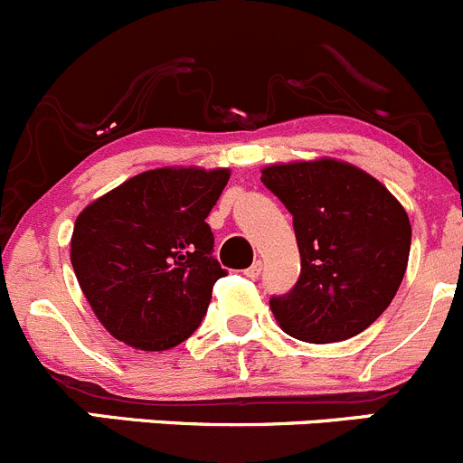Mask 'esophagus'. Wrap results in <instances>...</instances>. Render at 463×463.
Returning a JSON list of instances; mask_svg holds the SVG:
<instances>
[{
    "instance_id": "esophagus-1",
    "label": "esophagus",
    "mask_w": 463,
    "mask_h": 463,
    "mask_svg": "<svg viewBox=\"0 0 463 463\" xmlns=\"http://www.w3.org/2000/svg\"><path fill=\"white\" fill-rule=\"evenodd\" d=\"M261 266H264V264H261V260H255L253 264H250L249 269L244 270V275H246V278H250V279L260 278V273H261Z\"/></svg>"
}]
</instances>
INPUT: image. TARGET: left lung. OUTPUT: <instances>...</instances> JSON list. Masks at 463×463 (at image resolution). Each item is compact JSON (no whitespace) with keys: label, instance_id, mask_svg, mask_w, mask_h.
<instances>
[{"label":"left lung","instance_id":"left-lung-1","mask_svg":"<svg viewBox=\"0 0 463 463\" xmlns=\"http://www.w3.org/2000/svg\"><path fill=\"white\" fill-rule=\"evenodd\" d=\"M261 184L293 214L300 278L270 309L288 335L338 343L361 334L394 300L410 258L403 205L374 176L320 158L261 170Z\"/></svg>","mask_w":463,"mask_h":463}]
</instances>
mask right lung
<instances>
[{"label": "right lung", "mask_w": 463, "mask_h": 463, "mask_svg": "<svg viewBox=\"0 0 463 463\" xmlns=\"http://www.w3.org/2000/svg\"><path fill=\"white\" fill-rule=\"evenodd\" d=\"M228 179V170H149L78 214L73 270L116 340L163 352L202 325L214 282L226 275L205 217Z\"/></svg>", "instance_id": "right-lung-1"}]
</instances>
